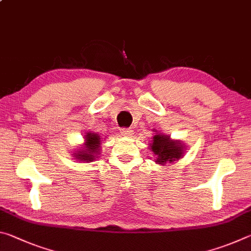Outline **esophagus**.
<instances>
[{
	"label": "esophagus",
	"instance_id": "obj_1",
	"mask_svg": "<svg viewBox=\"0 0 251 251\" xmlns=\"http://www.w3.org/2000/svg\"><path fill=\"white\" fill-rule=\"evenodd\" d=\"M131 131H133V130H131L130 128H122L121 129V135L128 137V136L131 135Z\"/></svg>",
	"mask_w": 251,
	"mask_h": 251
}]
</instances>
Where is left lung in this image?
Returning a JSON list of instances; mask_svg holds the SVG:
<instances>
[{
  "mask_svg": "<svg viewBox=\"0 0 251 251\" xmlns=\"http://www.w3.org/2000/svg\"><path fill=\"white\" fill-rule=\"evenodd\" d=\"M151 151L156 156L155 161L157 164L165 165L173 163L184 156L185 147L180 141H173L168 135L157 133L152 137L151 144Z\"/></svg>",
  "mask_w": 251,
  "mask_h": 251,
  "instance_id": "obj_1",
  "label": "left lung"
}]
</instances>
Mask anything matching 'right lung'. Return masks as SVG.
<instances>
[{"label": "right lung", "mask_w": 251, "mask_h": 251, "mask_svg": "<svg viewBox=\"0 0 251 251\" xmlns=\"http://www.w3.org/2000/svg\"><path fill=\"white\" fill-rule=\"evenodd\" d=\"M100 137L95 133H88L85 135V143L83 145L82 150L76 151L74 157L76 159L82 160V161H93L95 160L97 157V154L100 152Z\"/></svg>", "instance_id": "1"}]
</instances>
